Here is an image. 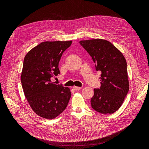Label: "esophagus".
<instances>
[{
  "instance_id": "1",
  "label": "esophagus",
  "mask_w": 149,
  "mask_h": 149,
  "mask_svg": "<svg viewBox=\"0 0 149 149\" xmlns=\"http://www.w3.org/2000/svg\"><path fill=\"white\" fill-rule=\"evenodd\" d=\"M73 89L76 90V91H77V90H79V89H81V87H78V86H73Z\"/></svg>"
}]
</instances>
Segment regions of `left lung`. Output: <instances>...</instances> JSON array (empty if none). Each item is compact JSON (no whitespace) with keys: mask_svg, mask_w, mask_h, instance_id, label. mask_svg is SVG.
I'll return each mask as SVG.
<instances>
[{"mask_svg":"<svg viewBox=\"0 0 149 149\" xmlns=\"http://www.w3.org/2000/svg\"><path fill=\"white\" fill-rule=\"evenodd\" d=\"M79 43L91 56L96 70L102 73L101 86L100 89H94L91 107L104 114L114 113L123 104L129 91L125 58L118 48L105 40H83Z\"/></svg>","mask_w":149,"mask_h":149,"instance_id":"obj_1","label":"left lung"}]
</instances>
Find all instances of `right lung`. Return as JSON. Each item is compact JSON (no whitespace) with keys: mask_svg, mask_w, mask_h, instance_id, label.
<instances>
[{"mask_svg":"<svg viewBox=\"0 0 149 149\" xmlns=\"http://www.w3.org/2000/svg\"><path fill=\"white\" fill-rule=\"evenodd\" d=\"M72 41L45 42L26 54L24 60L21 82L31 109L42 118L52 119L63 111L71 93L68 88L51 81L60 73L58 64Z\"/></svg>","mask_w":149,"mask_h":149,"instance_id":"right-lung-1","label":"right lung"}]
</instances>
